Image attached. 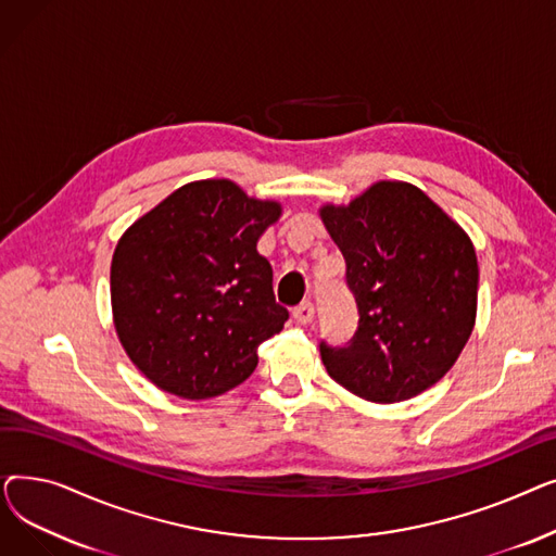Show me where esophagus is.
Returning <instances> with one entry per match:
<instances>
[{
	"instance_id": "1",
	"label": "esophagus",
	"mask_w": 556,
	"mask_h": 556,
	"mask_svg": "<svg viewBox=\"0 0 556 556\" xmlns=\"http://www.w3.org/2000/svg\"><path fill=\"white\" fill-rule=\"evenodd\" d=\"M293 317L298 319L300 325H308V323H313V317H315V306L311 302H302L300 306L293 308Z\"/></svg>"
}]
</instances>
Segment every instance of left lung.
<instances>
[{"mask_svg": "<svg viewBox=\"0 0 556 556\" xmlns=\"http://www.w3.org/2000/svg\"><path fill=\"white\" fill-rule=\"evenodd\" d=\"M346 263L358 329L319 356L352 394L413 399L455 365L478 311V258L466 231L417 187L376 182L346 207L319 210Z\"/></svg>", "mask_w": 556, "mask_h": 556, "instance_id": "8db88e82", "label": "left lung"}]
</instances>
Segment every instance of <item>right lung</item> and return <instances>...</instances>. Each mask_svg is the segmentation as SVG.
Wrapping results in <instances>:
<instances>
[{
  "label": "right lung",
  "instance_id": "right-lung-1",
  "mask_svg": "<svg viewBox=\"0 0 556 556\" xmlns=\"http://www.w3.org/2000/svg\"><path fill=\"white\" fill-rule=\"evenodd\" d=\"M281 204L229 180L189 182L132 223L110 268L114 329L160 390L212 399L254 371L256 349L283 329L273 266L256 241Z\"/></svg>",
  "mask_w": 556,
  "mask_h": 556
}]
</instances>
